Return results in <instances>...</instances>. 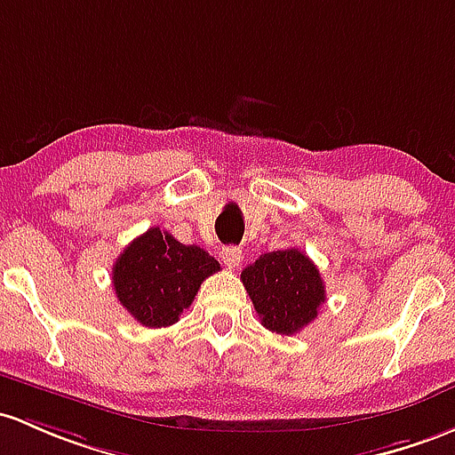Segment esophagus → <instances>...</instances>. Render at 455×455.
<instances>
[{
    "label": "esophagus",
    "mask_w": 455,
    "mask_h": 455,
    "mask_svg": "<svg viewBox=\"0 0 455 455\" xmlns=\"http://www.w3.org/2000/svg\"><path fill=\"white\" fill-rule=\"evenodd\" d=\"M221 260H223V265H226V267L236 268L243 262V251L238 247H234V245L223 247L221 249Z\"/></svg>",
    "instance_id": "obj_1"
}]
</instances>
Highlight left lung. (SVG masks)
Segmentation results:
<instances>
[{
  "label": "left lung",
  "instance_id": "obj_1",
  "mask_svg": "<svg viewBox=\"0 0 455 455\" xmlns=\"http://www.w3.org/2000/svg\"><path fill=\"white\" fill-rule=\"evenodd\" d=\"M241 280L262 325L275 334H297L316 319L325 301L319 268L299 249L262 253Z\"/></svg>",
  "mask_w": 455,
  "mask_h": 455
}]
</instances>
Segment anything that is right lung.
Listing matches in <instances>:
<instances>
[{"instance_id": "add662e5", "label": "right lung", "mask_w": 455, "mask_h": 455, "mask_svg": "<svg viewBox=\"0 0 455 455\" xmlns=\"http://www.w3.org/2000/svg\"><path fill=\"white\" fill-rule=\"evenodd\" d=\"M219 262L197 245H184L169 232L149 228L119 253L112 284L121 306L145 327H167L193 304L199 286Z\"/></svg>"}]
</instances>
